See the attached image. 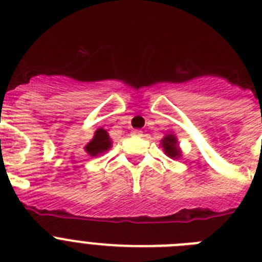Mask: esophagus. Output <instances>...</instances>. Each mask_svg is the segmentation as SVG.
I'll return each mask as SVG.
<instances>
[{
    "label": "esophagus",
    "instance_id": "1",
    "mask_svg": "<svg viewBox=\"0 0 262 262\" xmlns=\"http://www.w3.org/2000/svg\"><path fill=\"white\" fill-rule=\"evenodd\" d=\"M132 136H134V137H142L143 133H142V130H133V132H132Z\"/></svg>",
    "mask_w": 262,
    "mask_h": 262
}]
</instances>
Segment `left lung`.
<instances>
[{
  "instance_id": "left-lung-1",
  "label": "left lung",
  "mask_w": 262,
  "mask_h": 262,
  "mask_svg": "<svg viewBox=\"0 0 262 262\" xmlns=\"http://www.w3.org/2000/svg\"><path fill=\"white\" fill-rule=\"evenodd\" d=\"M160 146L163 147L164 154L171 159H179L183 155L180 146H179V141L173 133H168L163 137V140L160 141Z\"/></svg>"
}]
</instances>
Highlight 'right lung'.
I'll return each instance as SVG.
<instances>
[{
  "instance_id": "right-lung-1",
  "label": "right lung",
  "mask_w": 262,
  "mask_h": 262,
  "mask_svg": "<svg viewBox=\"0 0 262 262\" xmlns=\"http://www.w3.org/2000/svg\"><path fill=\"white\" fill-rule=\"evenodd\" d=\"M112 147V140L105 129L98 128L94 133L93 140L84 146V151L90 157H99L107 152Z\"/></svg>"
}]
</instances>
